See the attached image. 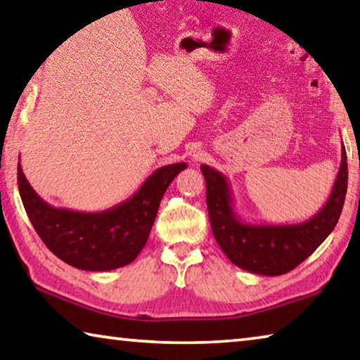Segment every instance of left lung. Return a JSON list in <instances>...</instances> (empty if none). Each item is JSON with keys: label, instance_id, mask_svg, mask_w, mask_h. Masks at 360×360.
<instances>
[{"label": "left lung", "instance_id": "1", "mask_svg": "<svg viewBox=\"0 0 360 360\" xmlns=\"http://www.w3.org/2000/svg\"><path fill=\"white\" fill-rule=\"evenodd\" d=\"M200 169L206 181V205L217 245L231 264L264 276L289 273L319 248L338 222L348 188V162L341 146L337 179L318 214L300 224H246L233 210L227 178L208 165Z\"/></svg>", "mask_w": 360, "mask_h": 360}]
</instances>
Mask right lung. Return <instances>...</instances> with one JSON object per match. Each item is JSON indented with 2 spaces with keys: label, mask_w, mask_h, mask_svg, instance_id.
<instances>
[{
  "label": "right lung",
  "mask_w": 360,
  "mask_h": 360,
  "mask_svg": "<svg viewBox=\"0 0 360 360\" xmlns=\"http://www.w3.org/2000/svg\"><path fill=\"white\" fill-rule=\"evenodd\" d=\"M186 163L155 169L131 198L100 212L53 208L30 186L17 165V184L30 222L44 245L65 264L85 271H108L136 259L149 238L163 193Z\"/></svg>",
  "instance_id": "add662e5"
}]
</instances>
